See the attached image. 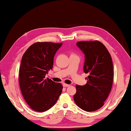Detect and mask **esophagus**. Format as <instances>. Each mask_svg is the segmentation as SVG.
I'll return each mask as SVG.
<instances>
[{
  "mask_svg": "<svg viewBox=\"0 0 131 131\" xmlns=\"http://www.w3.org/2000/svg\"><path fill=\"white\" fill-rule=\"evenodd\" d=\"M63 86L64 87H69V86H70V85L68 84H66V83H63Z\"/></svg>",
  "mask_w": 131,
  "mask_h": 131,
  "instance_id": "esophagus-1",
  "label": "esophagus"
}]
</instances>
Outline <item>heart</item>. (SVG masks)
Instances as JSON below:
<instances>
[{"label": "heart", "mask_w": 131, "mask_h": 131, "mask_svg": "<svg viewBox=\"0 0 131 131\" xmlns=\"http://www.w3.org/2000/svg\"><path fill=\"white\" fill-rule=\"evenodd\" d=\"M71 55H75V54L73 53H71V55H70V56H71Z\"/></svg>", "instance_id": "1"}]
</instances>
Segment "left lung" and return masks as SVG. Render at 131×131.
Listing matches in <instances>:
<instances>
[{
	"mask_svg": "<svg viewBox=\"0 0 131 131\" xmlns=\"http://www.w3.org/2000/svg\"><path fill=\"white\" fill-rule=\"evenodd\" d=\"M77 45L85 54L84 72L88 74L84 85H76L74 100L76 105L86 112L99 110L112 90L113 65L106 47L98 40L81 41Z\"/></svg>",
	"mask_w": 131,
	"mask_h": 131,
	"instance_id": "obj_1",
	"label": "left lung"
}]
</instances>
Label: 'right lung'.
Returning <instances> with one entry per match:
<instances>
[{"instance_id": "obj_1", "label": "right lung", "mask_w": 131, "mask_h": 131, "mask_svg": "<svg viewBox=\"0 0 131 131\" xmlns=\"http://www.w3.org/2000/svg\"><path fill=\"white\" fill-rule=\"evenodd\" d=\"M62 43L37 42L24 53L19 70V84L24 99L38 112L49 110L57 102L63 87L45 75L53 65L54 56Z\"/></svg>"}]
</instances>
